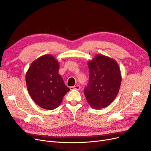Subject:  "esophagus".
Masks as SVG:
<instances>
[{"instance_id":"1","label":"esophagus","mask_w":151,"mask_h":151,"mask_svg":"<svg viewBox=\"0 0 151 151\" xmlns=\"http://www.w3.org/2000/svg\"><path fill=\"white\" fill-rule=\"evenodd\" d=\"M70 89H76V90H78V91H79V90H80V89H81V86H80L79 85H76V86H74V87H70Z\"/></svg>"}]
</instances>
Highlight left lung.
<instances>
[{"label": "left lung", "mask_w": 151, "mask_h": 151, "mask_svg": "<svg viewBox=\"0 0 151 151\" xmlns=\"http://www.w3.org/2000/svg\"><path fill=\"white\" fill-rule=\"evenodd\" d=\"M89 81L84 90L87 102L93 109L104 108L115 99L121 83V70L117 62L97 55L88 63Z\"/></svg>", "instance_id": "obj_1"}]
</instances>
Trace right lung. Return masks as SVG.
I'll use <instances>...</instances> for the list:
<instances>
[{"instance_id":"obj_1","label":"right lung","mask_w":151,"mask_h":151,"mask_svg":"<svg viewBox=\"0 0 151 151\" xmlns=\"http://www.w3.org/2000/svg\"><path fill=\"white\" fill-rule=\"evenodd\" d=\"M59 65L53 56L45 55L34 61L26 74V84L30 97L45 109L58 107L70 91L59 74Z\"/></svg>"}]
</instances>
